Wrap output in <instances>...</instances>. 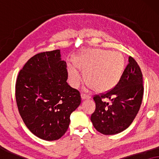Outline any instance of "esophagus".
<instances>
[{
  "mask_svg": "<svg viewBox=\"0 0 159 159\" xmlns=\"http://www.w3.org/2000/svg\"><path fill=\"white\" fill-rule=\"evenodd\" d=\"M81 98L82 100H84V99H89L90 98V96L88 94H85V93H82L81 94Z\"/></svg>",
  "mask_w": 159,
  "mask_h": 159,
  "instance_id": "34e87169",
  "label": "esophagus"
}]
</instances>
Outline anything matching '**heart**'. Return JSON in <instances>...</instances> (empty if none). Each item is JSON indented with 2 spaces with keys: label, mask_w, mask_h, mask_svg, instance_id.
Segmentation results:
<instances>
[{
  "label": "heart",
  "mask_w": 159,
  "mask_h": 159,
  "mask_svg": "<svg viewBox=\"0 0 159 159\" xmlns=\"http://www.w3.org/2000/svg\"><path fill=\"white\" fill-rule=\"evenodd\" d=\"M68 64L67 72L69 83L77 88L81 77L77 69L83 71L84 82L97 92H106L118 83L125 68V58L119 52H109L102 49H85Z\"/></svg>",
  "instance_id": "b5f03b06"
}]
</instances>
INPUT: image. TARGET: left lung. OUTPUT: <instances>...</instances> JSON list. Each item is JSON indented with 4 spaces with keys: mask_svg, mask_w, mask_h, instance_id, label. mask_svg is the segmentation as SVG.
<instances>
[{
    "mask_svg": "<svg viewBox=\"0 0 159 159\" xmlns=\"http://www.w3.org/2000/svg\"><path fill=\"white\" fill-rule=\"evenodd\" d=\"M128 64L118 83L105 93L95 95V110L90 119L97 131L106 135L118 134L131 125L140 110L143 96V74L129 56ZM109 99L108 103L105 101Z\"/></svg>",
    "mask_w": 159,
    "mask_h": 159,
    "instance_id": "1",
    "label": "left lung"
}]
</instances>
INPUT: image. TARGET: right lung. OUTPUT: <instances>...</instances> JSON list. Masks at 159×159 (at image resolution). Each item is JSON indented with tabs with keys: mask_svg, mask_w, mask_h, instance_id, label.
<instances>
[{
	"mask_svg": "<svg viewBox=\"0 0 159 159\" xmlns=\"http://www.w3.org/2000/svg\"><path fill=\"white\" fill-rule=\"evenodd\" d=\"M66 63L60 50L36 54L16 79L15 95L20 116L34 135L52 141L68 129L70 115L81 103L77 90L66 82Z\"/></svg>",
	"mask_w": 159,
	"mask_h": 159,
	"instance_id": "obj_1",
	"label": "right lung"
}]
</instances>
